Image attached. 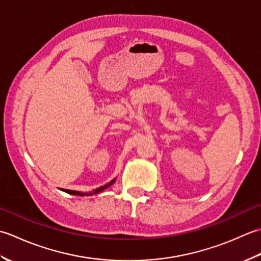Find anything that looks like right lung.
<instances>
[{"mask_svg": "<svg viewBox=\"0 0 261 261\" xmlns=\"http://www.w3.org/2000/svg\"><path fill=\"white\" fill-rule=\"evenodd\" d=\"M115 181H116V179H113V180H111V181L108 182L107 185L101 186V187H99V188H95L94 190L90 191V193H83V191H76V190H70V189H62V190L65 191V193H67V194L73 195V196H92V195H95V194L100 193V191L107 189V188L110 187V186L113 185Z\"/></svg>", "mask_w": 261, "mask_h": 261, "instance_id": "1", "label": "right lung"}]
</instances>
